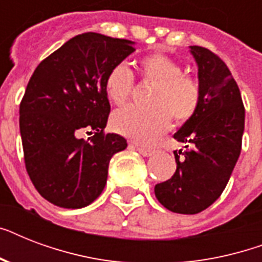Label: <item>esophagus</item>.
<instances>
[{
    "label": "esophagus",
    "instance_id": "1",
    "mask_svg": "<svg viewBox=\"0 0 262 262\" xmlns=\"http://www.w3.org/2000/svg\"><path fill=\"white\" fill-rule=\"evenodd\" d=\"M136 148H137V151H139L143 156H151L155 154V149H152V148L140 147V145H136Z\"/></svg>",
    "mask_w": 262,
    "mask_h": 262
}]
</instances>
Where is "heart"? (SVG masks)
Instances as JSON below:
<instances>
[{
	"mask_svg": "<svg viewBox=\"0 0 262 262\" xmlns=\"http://www.w3.org/2000/svg\"><path fill=\"white\" fill-rule=\"evenodd\" d=\"M141 80L155 84L148 96L149 107L127 106L113 115L111 123L119 135L141 144H149L177 123L189 121L201 103V87L197 80L186 75L181 63L167 55L154 53L139 63ZM135 88L133 73L125 63H117L107 72L104 90L107 98L122 106Z\"/></svg>",
	"mask_w": 262,
	"mask_h": 262,
	"instance_id": "1",
	"label": "heart"
}]
</instances>
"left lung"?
Masks as SVG:
<instances>
[{"mask_svg":"<svg viewBox=\"0 0 262 262\" xmlns=\"http://www.w3.org/2000/svg\"><path fill=\"white\" fill-rule=\"evenodd\" d=\"M199 65L201 103L197 113L174 135L187 143L174 151L177 170L158 183L155 195L168 211L194 215L207 209L223 193L242 149L245 107L238 84L219 55L190 46Z\"/></svg>","mask_w":262,"mask_h":262,"instance_id":"obj_1","label":"left lung"}]
</instances>
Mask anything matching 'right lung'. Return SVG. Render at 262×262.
Instances as JSON below:
<instances>
[{
  "instance_id": "right-lung-1",
  "label": "right lung",
  "mask_w": 262,
  "mask_h": 262,
  "mask_svg": "<svg viewBox=\"0 0 262 262\" xmlns=\"http://www.w3.org/2000/svg\"><path fill=\"white\" fill-rule=\"evenodd\" d=\"M136 49L126 39L80 34L39 63L20 103L26 170L43 199L57 207L94 203L107 182L114 154L126 140L104 133L110 102L104 79ZM87 128V140L79 132Z\"/></svg>"
}]
</instances>
